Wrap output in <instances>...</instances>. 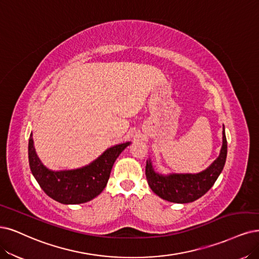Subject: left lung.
I'll return each instance as SVG.
<instances>
[{"label": "left lung", "instance_id": "8db88e82", "mask_svg": "<svg viewBox=\"0 0 259 259\" xmlns=\"http://www.w3.org/2000/svg\"><path fill=\"white\" fill-rule=\"evenodd\" d=\"M227 156V141L223 126V144L219 157L205 170L197 174L161 175L155 171L150 160L147 161L145 174L154 192L167 202L186 204L202 197L211 188L224 167Z\"/></svg>", "mask_w": 259, "mask_h": 259}]
</instances>
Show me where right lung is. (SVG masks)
Here are the masks:
<instances>
[{"label": "right lung", "instance_id": "add662e5", "mask_svg": "<svg viewBox=\"0 0 259 259\" xmlns=\"http://www.w3.org/2000/svg\"><path fill=\"white\" fill-rule=\"evenodd\" d=\"M130 142L105 150L91 164L70 170H51L37 157L32 133L28 140V162L32 174L44 192L65 205L82 204L98 196L108 184L115 160Z\"/></svg>", "mask_w": 259, "mask_h": 259}]
</instances>
